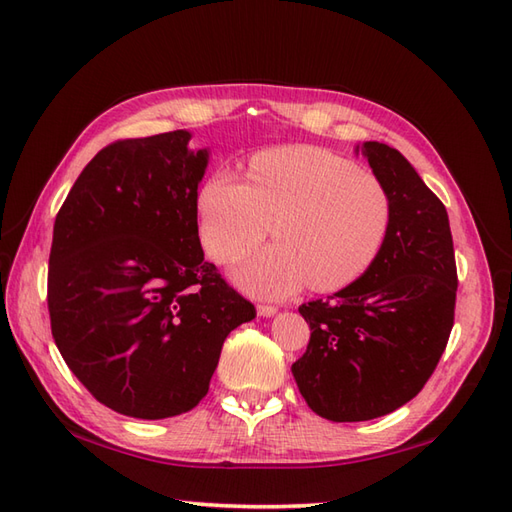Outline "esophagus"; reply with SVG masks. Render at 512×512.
I'll use <instances>...</instances> for the list:
<instances>
[{
	"instance_id": "obj_1",
	"label": "esophagus",
	"mask_w": 512,
	"mask_h": 512,
	"mask_svg": "<svg viewBox=\"0 0 512 512\" xmlns=\"http://www.w3.org/2000/svg\"><path fill=\"white\" fill-rule=\"evenodd\" d=\"M257 314L264 316V318H270V316L277 314V307L275 305H259L257 307Z\"/></svg>"
}]
</instances>
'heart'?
Instances as JSON below:
<instances>
[{"mask_svg": "<svg viewBox=\"0 0 512 512\" xmlns=\"http://www.w3.org/2000/svg\"><path fill=\"white\" fill-rule=\"evenodd\" d=\"M200 240L218 264H235L264 244H277L235 270L246 292L281 299L310 283L340 290L373 266L386 242L392 202L382 181L353 161L318 146L257 152L248 183L213 172L198 194Z\"/></svg>", "mask_w": 512, "mask_h": 512, "instance_id": "b5f03b06", "label": "heart"}]
</instances>
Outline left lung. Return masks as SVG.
Listing matches in <instances>:
<instances>
[{"label":"left lung","mask_w":512,"mask_h":512,"mask_svg":"<svg viewBox=\"0 0 512 512\" xmlns=\"http://www.w3.org/2000/svg\"><path fill=\"white\" fill-rule=\"evenodd\" d=\"M362 154L392 202L386 242L360 279L299 307L312 336L292 364L307 406L336 423L384 417L419 395L447 347L458 290L443 202L399 150L364 141Z\"/></svg>","instance_id":"left-lung-1"}]
</instances>
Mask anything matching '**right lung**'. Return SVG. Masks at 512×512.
<instances>
[{
    "label": "right lung",
    "mask_w": 512,
    "mask_h": 512,
    "mask_svg": "<svg viewBox=\"0 0 512 512\" xmlns=\"http://www.w3.org/2000/svg\"><path fill=\"white\" fill-rule=\"evenodd\" d=\"M172 130L122 139L82 170L54 222L47 310L63 360L126 417L170 419L207 395L222 344L255 305L205 261L209 152Z\"/></svg>",
    "instance_id": "obj_1"
}]
</instances>
